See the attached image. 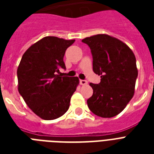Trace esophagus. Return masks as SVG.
<instances>
[{"label":"esophagus","mask_w":154,"mask_h":154,"mask_svg":"<svg viewBox=\"0 0 154 154\" xmlns=\"http://www.w3.org/2000/svg\"><path fill=\"white\" fill-rule=\"evenodd\" d=\"M80 84L82 85H85L88 84L86 80H80Z\"/></svg>","instance_id":"34e87169"}]
</instances>
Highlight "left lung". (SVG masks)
<instances>
[{
    "label": "left lung",
    "instance_id": "8db88e82",
    "mask_svg": "<svg viewBox=\"0 0 154 154\" xmlns=\"http://www.w3.org/2000/svg\"><path fill=\"white\" fill-rule=\"evenodd\" d=\"M93 57V70L101 76L98 84L90 83L94 94L87 100L91 112L101 117H112L124 109L134 94L137 78L134 53L120 40L97 34L82 41Z\"/></svg>",
    "mask_w": 154,
    "mask_h": 154
}]
</instances>
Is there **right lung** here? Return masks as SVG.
<instances>
[{
    "instance_id": "right-lung-1",
    "label": "right lung",
    "mask_w": 154,
    "mask_h": 154,
    "mask_svg": "<svg viewBox=\"0 0 154 154\" xmlns=\"http://www.w3.org/2000/svg\"><path fill=\"white\" fill-rule=\"evenodd\" d=\"M75 40L45 37L30 46L17 69L18 91L34 113L44 120L65 114L76 91L77 77H60L65 69L64 56Z\"/></svg>"
}]
</instances>
